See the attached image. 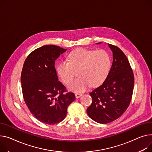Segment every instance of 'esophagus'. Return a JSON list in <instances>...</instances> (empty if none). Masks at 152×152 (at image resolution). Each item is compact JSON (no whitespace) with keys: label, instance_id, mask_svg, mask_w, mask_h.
I'll return each instance as SVG.
<instances>
[{"label":"esophagus","instance_id":"esophagus-1","mask_svg":"<svg viewBox=\"0 0 152 152\" xmlns=\"http://www.w3.org/2000/svg\"><path fill=\"white\" fill-rule=\"evenodd\" d=\"M82 95H83L82 93H76L75 94V96H76V98H79V97H80Z\"/></svg>","mask_w":152,"mask_h":152}]
</instances>
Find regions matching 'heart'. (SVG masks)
I'll use <instances>...</instances> for the list:
<instances>
[{
    "label": "heart",
    "instance_id": "obj_1",
    "mask_svg": "<svg viewBox=\"0 0 152 152\" xmlns=\"http://www.w3.org/2000/svg\"><path fill=\"white\" fill-rule=\"evenodd\" d=\"M110 67L111 58L106 50L79 49L68 55V61H60L56 69L62 81L66 85L72 83L77 71L78 77L69 89L80 92L90 85L95 87L102 84L108 76Z\"/></svg>",
    "mask_w": 152,
    "mask_h": 152
}]
</instances>
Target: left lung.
<instances>
[{
    "instance_id": "1",
    "label": "left lung",
    "mask_w": 152,
    "mask_h": 152,
    "mask_svg": "<svg viewBox=\"0 0 152 152\" xmlns=\"http://www.w3.org/2000/svg\"><path fill=\"white\" fill-rule=\"evenodd\" d=\"M108 45L113 53L112 66L103 83L89 94L92 103L87 109L91 118L102 124L113 122L125 112L134 84L133 69L125 54L117 46Z\"/></svg>"
}]
</instances>
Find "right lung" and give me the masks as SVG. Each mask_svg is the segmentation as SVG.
I'll use <instances>...</instances> for the list:
<instances>
[{"instance_id":"obj_1","label":"right lung","mask_w":152,"mask_h":152,"mask_svg":"<svg viewBox=\"0 0 152 152\" xmlns=\"http://www.w3.org/2000/svg\"><path fill=\"white\" fill-rule=\"evenodd\" d=\"M66 50L55 45L38 48L26 58L21 75L24 102L40 122L58 124L65 118L68 106L75 99L60 83L55 68L56 60Z\"/></svg>"}]
</instances>
